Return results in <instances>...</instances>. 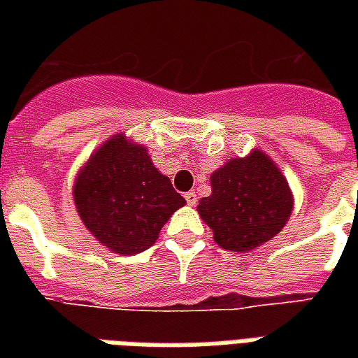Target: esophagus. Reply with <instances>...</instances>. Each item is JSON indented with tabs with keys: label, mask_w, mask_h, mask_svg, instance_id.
Here are the masks:
<instances>
[{
	"label": "esophagus",
	"mask_w": 358,
	"mask_h": 358,
	"mask_svg": "<svg viewBox=\"0 0 358 358\" xmlns=\"http://www.w3.org/2000/svg\"><path fill=\"white\" fill-rule=\"evenodd\" d=\"M185 201L189 206H195L196 204V193L195 191H189V193H185Z\"/></svg>",
	"instance_id": "1"
}]
</instances>
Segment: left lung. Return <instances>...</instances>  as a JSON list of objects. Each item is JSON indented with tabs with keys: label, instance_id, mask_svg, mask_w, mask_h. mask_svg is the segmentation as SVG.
<instances>
[{
	"label": "left lung",
	"instance_id": "obj_1",
	"mask_svg": "<svg viewBox=\"0 0 358 358\" xmlns=\"http://www.w3.org/2000/svg\"><path fill=\"white\" fill-rule=\"evenodd\" d=\"M212 195L196 212L221 249L249 252L280 232L294 210V193L277 163L260 148L232 157L210 176Z\"/></svg>",
	"mask_w": 358,
	"mask_h": 358
}]
</instances>
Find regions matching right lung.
<instances>
[{"instance_id":"1","label":"right lung","mask_w":358,"mask_h":358,"mask_svg":"<svg viewBox=\"0 0 358 358\" xmlns=\"http://www.w3.org/2000/svg\"><path fill=\"white\" fill-rule=\"evenodd\" d=\"M81 223L115 255H139L156 243L185 199L159 173L148 148L115 134L78 171L72 187Z\"/></svg>"}]
</instances>
